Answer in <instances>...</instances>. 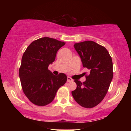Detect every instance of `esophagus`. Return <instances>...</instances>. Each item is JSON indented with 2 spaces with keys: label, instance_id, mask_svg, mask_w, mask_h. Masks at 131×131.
<instances>
[{
  "label": "esophagus",
  "instance_id": "34e87169",
  "mask_svg": "<svg viewBox=\"0 0 131 131\" xmlns=\"http://www.w3.org/2000/svg\"><path fill=\"white\" fill-rule=\"evenodd\" d=\"M67 81H68V82H71V81H73V79H72L71 78L68 76V77L67 78Z\"/></svg>",
  "mask_w": 131,
  "mask_h": 131
}]
</instances>
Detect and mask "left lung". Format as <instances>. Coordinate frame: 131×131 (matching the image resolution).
<instances>
[{
  "label": "left lung",
  "instance_id": "1",
  "mask_svg": "<svg viewBox=\"0 0 131 131\" xmlns=\"http://www.w3.org/2000/svg\"><path fill=\"white\" fill-rule=\"evenodd\" d=\"M83 67L90 70L85 82L75 80L77 88L71 92L81 106L91 108L101 102L107 94L113 76L112 57L105 47L92 40L74 43Z\"/></svg>",
  "mask_w": 131,
  "mask_h": 131
}]
</instances>
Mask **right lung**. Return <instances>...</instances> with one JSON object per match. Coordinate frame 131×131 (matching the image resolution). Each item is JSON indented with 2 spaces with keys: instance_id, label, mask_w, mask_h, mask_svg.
I'll return each instance as SVG.
<instances>
[{
  "instance_id": "1",
  "label": "right lung",
  "mask_w": 131,
  "mask_h": 131,
  "mask_svg": "<svg viewBox=\"0 0 131 131\" xmlns=\"http://www.w3.org/2000/svg\"><path fill=\"white\" fill-rule=\"evenodd\" d=\"M64 42L45 37L34 40L21 59L19 76L24 94L33 104L46 106L53 100L57 91L67 81L64 73L55 76L48 70Z\"/></svg>"
}]
</instances>
